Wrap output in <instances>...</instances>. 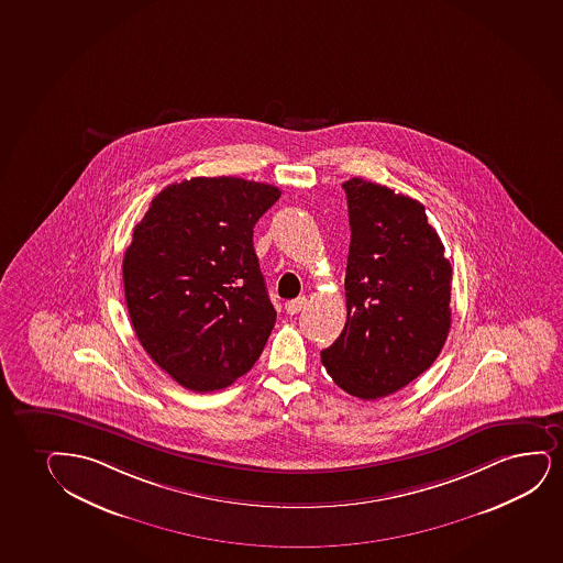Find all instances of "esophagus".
Returning a JSON list of instances; mask_svg holds the SVG:
<instances>
[{"mask_svg":"<svg viewBox=\"0 0 563 563\" xmlns=\"http://www.w3.org/2000/svg\"><path fill=\"white\" fill-rule=\"evenodd\" d=\"M307 306L306 296H301V298L290 299V301H286L285 309L288 314H298L303 307Z\"/></svg>","mask_w":563,"mask_h":563,"instance_id":"34e87169","label":"esophagus"}]
</instances>
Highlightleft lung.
<instances>
[{
	"instance_id": "8db88e82",
	"label": "left lung",
	"mask_w": 563,
	"mask_h": 563,
	"mask_svg": "<svg viewBox=\"0 0 563 563\" xmlns=\"http://www.w3.org/2000/svg\"><path fill=\"white\" fill-rule=\"evenodd\" d=\"M347 322L324 349L338 387L362 400L393 395L431 368L452 324V264L424 207L351 178Z\"/></svg>"
}]
</instances>
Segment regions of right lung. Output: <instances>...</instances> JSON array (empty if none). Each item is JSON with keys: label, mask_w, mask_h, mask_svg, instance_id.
I'll use <instances>...</instances> for the list:
<instances>
[{"label": "right lung", "mask_w": 563, "mask_h": 563, "mask_svg": "<svg viewBox=\"0 0 563 563\" xmlns=\"http://www.w3.org/2000/svg\"><path fill=\"white\" fill-rule=\"evenodd\" d=\"M278 197L269 184L199 176L155 195L134 228L123 257L132 327L186 389H223L264 351L277 311L252 235Z\"/></svg>", "instance_id": "1"}]
</instances>
